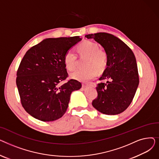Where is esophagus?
Segmentation results:
<instances>
[{
  "instance_id": "34e87169",
  "label": "esophagus",
  "mask_w": 159,
  "mask_h": 159,
  "mask_svg": "<svg viewBox=\"0 0 159 159\" xmlns=\"http://www.w3.org/2000/svg\"><path fill=\"white\" fill-rule=\"evenodd\" d=\"M87 86H90L91 87H93V88H95L96 87V84L95 82H88V83H86V84Z\"/></svg>"
}]
</instances>
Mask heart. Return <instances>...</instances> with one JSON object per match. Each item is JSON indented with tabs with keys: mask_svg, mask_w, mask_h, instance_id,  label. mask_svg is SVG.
Masks as SVG:
<instances>
[{
	"mask_svg": "<svg viewBox=\"0 0 159 159\" xmlns=\"http://www.w3.org/2000/svg\"><path fill=\"white\" fill-rule=\"evenodd\" d=\"M77 51L80 55L88 56L86 68L77 70L70 75L71 78L81 82H86L92 79L97 75V70H102L106 66L107 57L106 53L100 49L96 43L90 40L82 42L77 47ZM77 55L72 51L67 52L64 57L66 68L73 71L76 68Z\"/></svg>",
	"mask_w": 159,
	"mask_h": 159,
	"instance_id": "b5f03b06",
	"label": "heart"
}]
</instances>
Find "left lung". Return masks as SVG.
Listing matches in <instances>:
<instances>
[{
	"label": "left lung",
	"instance_id": "obj_1",
	"mask_svg": "<svg viewBox=\"0 0 159 159\" xmlns=\"http://www.w3.org/2000/svg\"><path fill=\"white\" fill-rule=\"evenodd\" d=\"M101 44L107 54L106 68L97 86L98 97L92 102L97 110L106 115H117L130 105L139 86L136 58L123 41L110 33H97L85 36Z\"/></svg>",
	"mask_w": 159,
	"mask_h": 159
}]
</instances>
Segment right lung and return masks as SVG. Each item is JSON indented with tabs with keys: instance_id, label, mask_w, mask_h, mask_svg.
I'll list each match as a JSON object with an SVG mask.
<instances>
[{
	"instance_id": "1",
	"label": "right lung",
	"mask_w": 159,
	"mask_h": 159,
	"mask_svg": "<svg viewBox=\"0 0 159 159\" xmlns=\"http://www.w3.org/2000/svg\"><path fill=\"white\" fill-rule=\"evenodd\" d=\"M81 40L79 36L46 39L24 56L16 84L21 104L33 117L44 122L60 119L68 109L71 93L82 87L74 79L60 84L68 76L64 55Z\"/></svg>"
}]
</instances>
